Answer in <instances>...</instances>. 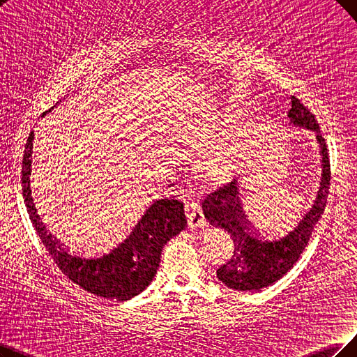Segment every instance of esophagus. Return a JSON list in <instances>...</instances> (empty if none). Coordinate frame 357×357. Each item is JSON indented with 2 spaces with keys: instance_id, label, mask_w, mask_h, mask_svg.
Wrapping results in <instances>:
<instances>
[{
  "instance_id": "esophagus-1",
  "label": "esophagus",
  "mask_w": 357,
  "mask_h": 357,
  "mask_svg": "<svg viewBox=\"0 0 357 357\" xmlns=\"http://www.w3.org/2000/svg\"><path fill=\"white\" fill-rule=\"evenodd\" d=\"M184 211H186V217L190 228H197V227H204L206 224L204 212L201 205L193 201H188L184 204Z\"/></svg>"
}]
</instances>
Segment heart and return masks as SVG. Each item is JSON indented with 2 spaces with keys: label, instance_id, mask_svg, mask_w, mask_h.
Returning a JSON list of instances; mask_svg holds the SVG:
<instances>
[{
  "label": "heart",
  "instance_id": "b5f03b06",
  "mask_svg": "<svg viewBox=\"0 0 357 357\" xmlns=\"http://www.w3.org/2000/svg\"><path fill=\"white\" fill-rule=\"evenodd\" d=\"M209 144H212V142H209ZM212 148H217L211 145ZM209 173L212 174H224L227 173L228 169H230L233 167V153L230 151H217V152H212L209 153V156L205 161Z\"/></svg>",
  "mask_w": 357,
  "mask_h": 357
}]
</instances>
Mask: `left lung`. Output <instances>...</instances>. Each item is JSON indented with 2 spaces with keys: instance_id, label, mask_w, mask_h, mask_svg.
Masks as SVG:
<instances>
[{
  "instance_id": "obj_1",
  "label": "left lung",
  "mask_w": 357,
  "mask_h": 357,
  "mask_svg": "<svg viewBox=\"0 0 357 357\" xmlns=\"http://www.w3.org/2000/svg\"><path fill=\"white\" fill-rule=\"evenodd\" d=\"M289 119L290 124L303 127L317 135L322 155V177L317 199L293 230L286 234L268 236L252 227L240 205L237 180L213 188L202 199L205 218L212 225L221 227L233 238L234 252L231 259L217 269L218 278L233 290H261L286 275L307 246L313 228L326 205L331 168L319 124L296 96H291Z\"/></svg>"
}]
</instances>
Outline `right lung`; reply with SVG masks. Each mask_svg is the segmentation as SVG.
Wrapping results in <instances>:
<instances>
[{
	"label": "right lung",
	"mask_w": 357,
	"mask_h": 357,
	"mask_svg": "<svg viewBox=\"0 0 357 357\" xmlns=\"http://www.w3.org/2000/svg\"><path fill=\"white\" fill-rule=\"evenodd\" d=\"M32 148L33 132L27 137L23 153V197L42 245L56 266L83 290L109 301H129L144 291L160 266L162 248L188 225L183 202L176 196L153 199L120 240L91 252L71 250L47 231L36 212L29 178Z\"/></svg>",
	"instance_id": "1"
}]
</instances>
